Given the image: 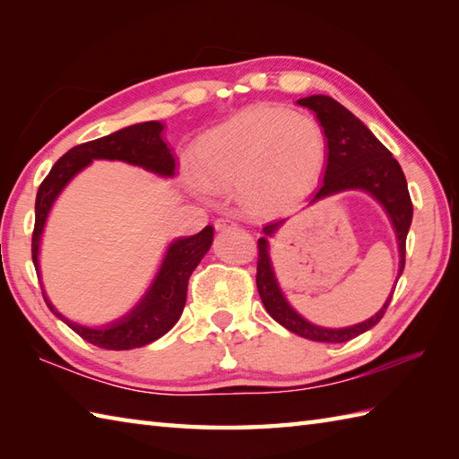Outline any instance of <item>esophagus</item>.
I'll list each match as a JSON object with an SVG mask.
<instances>
[{"instance_id": "esophagus-1", "label": "esophagus", "mask_w": 459, "mask_h": 459, "mask_svg": "<svg viewBox=\"0 0 459 459\" xmlns=\"http://www.w3.org/2000/svg\"><path fill=\"white\" fill-rule=\"evenodd\" d=\"M235 227H237V222L232 219H227V217L217 219V222H214V229L217 230H227V229H235Z\"/></svg>"}]
</instances>
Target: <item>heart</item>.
<instances>
[{"label":"heart","mask_w":459,"mask_h":459,"mask_svg":"<svg viewBox=\"0 0 459 459\" xmlns=\"http://www.w3.org/2000/svg\"><path fill=\"white\" fill-rule=\"evenodd\" d=\"M325 158V134L314 116L256 104L201 142L197 168L207 187H238L248 211L272 212L314 187Z\"/></svg>","instance_id":"obj_1"}]
</instances>
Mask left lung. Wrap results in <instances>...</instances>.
I'll use <instances>...</instances> for the list:
<instances>
[{
  "mask_svg": "<svg viewBox=\"0 0 459 459\" xmlns=\"http://www.w3.org/2000/svg\"><path fill=\"white\" fill-rule=\"evenodd\" d=\"M298 104L316 114L327 142V163L324 171V181H321L316 197L309 201V204L327 199L331 195L353 189L365 191L370 197L377 199L380 207L388 214V219H391L396 235L398 256H401L396 276L398 280L404 270L406 235L412 222V201L411 195H408V185L401 165H398L393 153L375 138V134L355 114H351L345 106H341L331 96L311 94L306 96V99H299ZM284 224L286 219L266 224L262 229L264 237L258 238L256 286L262 304H264L268 314L280 325L290 329L291 333L311 341H321V343H345V341L375 327L383 319L388 304H391L394 290L386 298L385 306L373 317L351 327L331 329L316 325L290 306V301L286 299L284 291H281L278 284L274 266H272L268 242L272 237H276V232Z\"/></svg>",
  "mask_w": 459,
  "mask_h": 459,
  "instance_id": "left-lung-1",
  "label": "left lung"
}]
</instances>
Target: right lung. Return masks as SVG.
<instances>
[{
    "label": "right lung",
    "instance_id": "add662e5",
    "mask_svg": "<svg viewBox=\"0 0 459 459\" xmlns=\"http://www.w3.org/2000/svg\"><path fill=\"white\" fill-rule=\"evenodd\" d=\"M163 124L161 122H142L132 124L128 128H122L114 134L104 135V138L74 145L68 150L61 160H58L53 169L48 171L41 187L37 191L35 201V229L31 255L37 276L41 278V268H39V248H41V238L45 230V222L48 212L63 189L71 183L82 169L89 168L94 160H110L124 161L130 165L160 175V178H173L175 175V158L168 143L163 142ZM212 245V227H204L201 232L193 237L175 238L165 250L161 266L155 274L150 288L145 290L142 299L130 311L118 319L104 324L100 327L81 325L76 321L65 317L58 311L48 296L43 298L48 309L65 321L74 333H79L89 343L110 349V351H128L135 347H143L153 343L155 339L168 333V331L178 324L185 299H187V284L197 268L203 256L207 255Z\"/></svg>",
    "mask_w": 459,
    "mask_h": 459
}]
</instances>
